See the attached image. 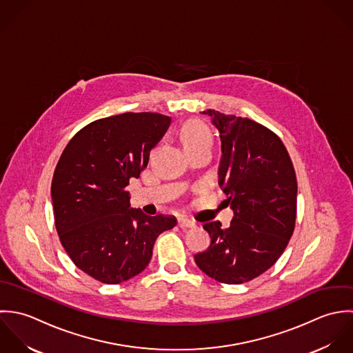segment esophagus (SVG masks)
Listing matches in <instances>:
<instances>
[{"label": "esophagus", "instance_id": "obj_1", "mask_svg": "<svg viewBox=\"0 0 353 353\" xmlns=\"http://www.w3.org/2000/svg\"><path fill=\"white\" fill-rule=\"evenodd\" d=\"M179 226L180 228H195L196 226V223L195 222H192V221H190V219H187V218H179Z\"/></svg>", "mask_w": 353, "mask_h": 353}]
</instances>
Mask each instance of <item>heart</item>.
Returning a JSON list of instances; mask_svg holds the SVG:
<instances>
[{"label": "heart", "instance_id": "1", "mask_svg": "<svg viewBox=\"0 0 353 353\" xmlns=\"http://www.w3.org/2000/svg\"><path fill=\"white\" fill-rule=\"evenodd\" d=\"M181 141L187 150H191L202 144H212V134L202 121L191 120L181 130Z\"/></svg>", "mask_w": 353, "mask_h": 353}]
</instances>
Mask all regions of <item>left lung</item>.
Returning <instances> with one entry per match:
<instances>
[{
  "label": "left lung",
  "mask_w": 353,
  "mask_h": 353,
  "mask_svg": "<svg viewBox=\"0 0 353 353\" xmlns=\"http://www.w3.org/2000/svg\"><path fill=\"white\" fill-rule=\"evenodd\" d=\"M202 113L219 132L218 184L234 215L226 229L219 221L203 225L212 243L195 262L218 282L251 281L277 262L292 237L296 173L281 139L269 128L212 109Z\"/></svg>",
  "instance_id": "8db88e82"
}]
</instances>
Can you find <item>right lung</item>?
Here are the masks:
<instances>
[{
  "label": "right lung",
  "instance_id": "right-lung-1",
  "mask_svg": "<svg viewBox=\"0 0 353 353\" xmlns=\"http://www.w3.org/2000/svg\"><path fill=\"white\" fill-rule=\"evenodd\" d=\"M170 123L150 112L101 119L81 128L59 159L52 181L56 229L72 262L97 281L138 276L157 237L177 223L173 215L131 209L125 190Z\"/></svg>",
  "mask_w": 353,
  "mask_h": 353
}]
</instances>
